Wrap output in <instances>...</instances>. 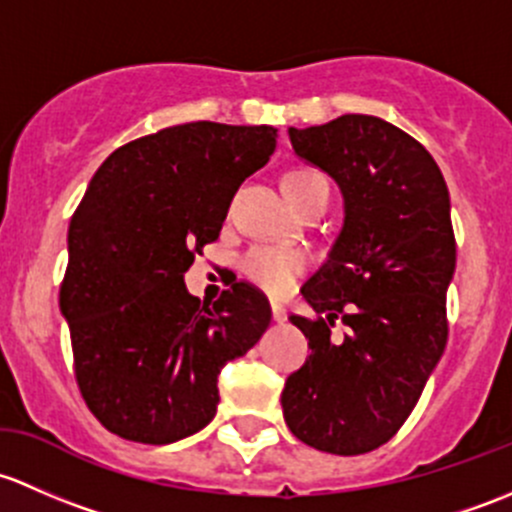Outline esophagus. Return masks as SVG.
Masks as SVG:
<instances>
[{"mask_svg":"<svg viewBox=\"0 0 512 512\" xmlns=\"http://www.w3.org/2000/svg\"><path fill=\"white\" fill-rule=\"evenodd\" d=\"M271 313H273V320H276V323H283V320L288 318L286 308H283V305H278V303H271Z\"/></svg>","mask_w":512,"mask_h":512,"instance_id":"obj_1","label":"esophagus"}]
</instances>
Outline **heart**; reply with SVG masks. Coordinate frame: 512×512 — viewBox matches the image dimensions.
<instances>
[{"instance_id":"heart-1","label":"heart","mask_w":512,"mask_h":512,"mask_svg":"<svg viewBox=\"0 0 512 512\" xmlns=\"http://www.w3.org/2000/svg\"><path fill=\"white\" fill-rule=\"evenodd\" d=\"M283 189L291 197V202H300L308 194L328 192V179L320 175L318 170L310 167H295L283 177ZM308 266V256L295 246H278V244H258L251 246L241 258V271L256 283L261 291L268 295H286L293 288L295 278L305 271Z\"/></svg>"}]
</instances>
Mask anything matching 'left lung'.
Wrapping results in <instances>:
<instances>
[{
    "mask_svg": "<svg viewBox=\"0 0 512 512\" xmlns=\"http://www.w3.org/2000/svg\"><path fill=\"white\" fill-rule=\"evenodd\" d=\"M288 135L295 155L337 182L345 224L303 286L318 315H291L313 352L286 379L283 416L303 444L357 456L402 429L444 355L456 268L449 189L421 142L374 115Z\"/></svg>",
    "mask_w": 512,
    "mask_h": 512,
    "instance_id": "8db88e82",
    "label": "left lung"
}]
</instances>
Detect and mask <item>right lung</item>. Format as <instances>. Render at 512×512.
Here are the masks:
<instances>
[{"instance_id": "obj_1", "label": "right lung", "mask_w": 512, "mask_h": 512, "mask_svg": "<svg viewBox=\"0 0 512 512\" xmlns=\"http://www.w3.org/2000/svg\"><path fill=\"white\" fill-rule=\"evenodd\" d=\"M273 150L271 125L199 120L118 147L93 175L68 226L59 305L81 397L110 434L155 446L197 434L217 414L221 367L271 323L251 283L209 305L184 273Z\"/></svg>"}]
</instances>
